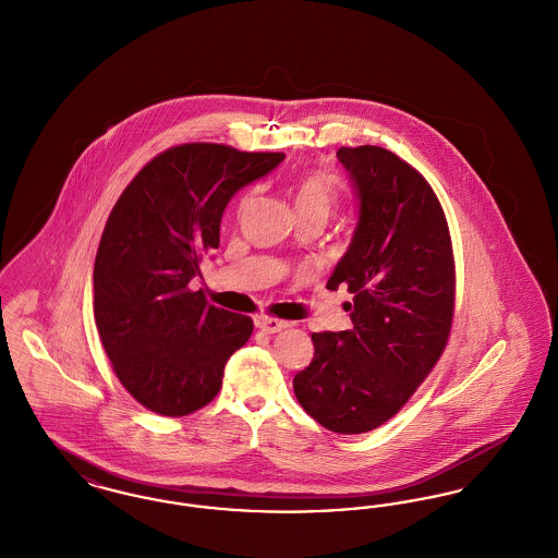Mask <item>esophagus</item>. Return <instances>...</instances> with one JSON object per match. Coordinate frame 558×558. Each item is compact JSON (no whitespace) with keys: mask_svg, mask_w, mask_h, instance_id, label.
Segmentation results:
<instances>
[{"mask_svg":"<svg viewBox=\"0 0 558 558\" xmlns=\"http://www.w3.org/2000/svg\"><path fill=\"white\" fill-rule=\"evenodd\" d=\"M257 326H259L264 332H267V335H274V332H280V330L289 328V326H291V322H287V319L269 318V316H262V318H257Z\"/></svg>","mask_w":558,"mask_h":558,"instance_id":"34e87169","label":"esophagus"}]
</instances>
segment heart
Masks as SVG:
<instances>
[{
    "mask_svg": "<svg viewBox=\"0 0 558 558\" xmlns=\"http://www.w3.org/2000/svg\"><path fill=\"white\" fill-rule=\"evenodd\" d=\"M339 184L337 178L328 171H310L305 173L294 187V209L301 213H318L328 217L337 203Z\"/></svg>",
    "mask_w": 558,
    "mask_h": 558,
    "instance_id": "1",
    "label": "heart"
}]
</instances>
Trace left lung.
<instances>
[{
	"mask_svg": "<svg viewBox=\"0 0 558 558\" xmlns=\"http://www.w3.org/2000/svg\"><path fill=\"white\" fill-rule=\"evenodd\" d=\"M360 221L328 289L347 287L351 330L314 332V360L292 378L301 408L341 435L385 425L414 396L450 339L456 264L430 184L380 146L339 148Z\"/></svg>",
	"mask_w": 558,
	"mask_h": 558,
	"instance_id": "8db88e82",
	"label": "left lung"
}]
</instances>
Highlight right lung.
Masks as SVG:
<instances>
[{
    "label": "right lung",
    "mask_w": 558,
    "mask_h": 558,
    "mask_svg": "<svg viewBox=\"0 0 558 558\" xmlns=\"http://www.w3.org/2000/svg\"><path fill=\"white\" fill-rule=\"evenodd\" d=\"M282 159L213 142L171 146L137 171L108 215L94 318L119 383L146 410L180 418L205 408L228 357L248 341L253 319L209 305L190 280L219 246L234 192Z\"/></svg>",
    "instance_id": "obj_1"
}]
</instances>
